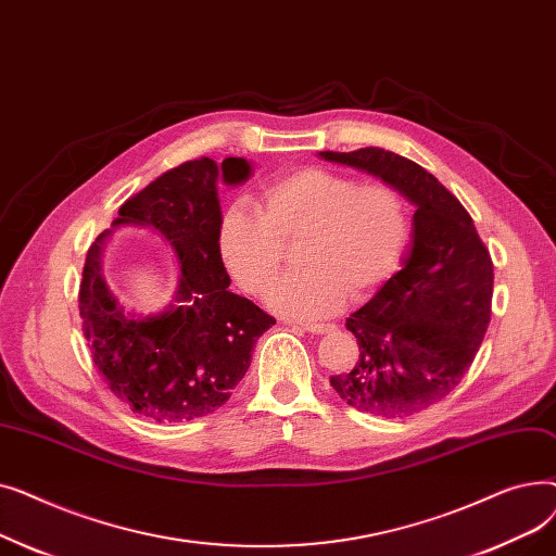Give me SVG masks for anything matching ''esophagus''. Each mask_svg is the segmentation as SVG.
I'll use <instances>...</instances> for the list:
<instances>
[{"label": "esophagus", "mask_w": 556, "mask_h": 556, "mask_svg": "<svg viewBox=\"0 0 556 556\" xmlns=\"http://www.w3.org/2000/svg\"><path fill=\"white\" fill-rule=\"evenodd\" d=\"M300 329L306 331V333L323 336V333H331L336 329V325H329V323H304V325H300Z\"/></svg>", "instance_id": "34e87169"}]
</instances>
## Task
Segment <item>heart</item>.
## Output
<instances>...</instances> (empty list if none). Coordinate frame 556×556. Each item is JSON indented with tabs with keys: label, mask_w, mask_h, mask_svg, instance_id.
<instances>
[{
	"label": "heart",
	"mask_w": 556,
	"mask_h": 556,
	"mask_svg": "<svg viewBox=\"0 0 556 556\" xmlns=\"http://www.w3.org/2000/svg\"><path fill=\"white\" fill-rule=\"evenodd\" d=\"M302 268L268 295L273 311L315 319L346 295L367 300L399 270L407 243V212L386 182L356 185L327 168H300L261 189L254 210L233 202L216 229V252L227 275L250 295H263L295 243Z\"/></svg>",
	"instance_id": "obj_1"
}]
</instances>
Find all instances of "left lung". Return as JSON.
I'll return each mask as SVG.
<instances>
[{"label": "left lung", "mask_w": 556, "mask_h": 556, "mask_svg": "<svg viewBox=\"0 0 556 556\" xmlns=\"http://www.w3.org/2000/svg\"><path fill=\"white\" fill-rule=\"evenodd\" d=\"M319 157L376 175L417 207L403 268L346 317L358 340L354 369L331 376L356 410L413 417L446 399L478 354L491 319L489 250L462 202L413 160L376 146Z\"/></svg>", "instance_id": "8db88e82"}]
</instances>
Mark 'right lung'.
Segmentation results:
<instances>
[{
	"mask_svg": "<svg viewBox=\"0 0 556 556\" xmlns=\"http://www.w3.org/2000/svg\"><path fill=\"white\" fill-rule=\"evenodd\" d=\"M250 173L243 157H200L122 204L114 227H151L178 256V293L162 313L130 315L112 295L101 273L112 229L87 250L78 290L83 336L112 394L143 419L173 424L214 413L241 383L256 340L275 325L273 315L227 290L216 252L218 180L233 187Z\"/></svg>",
	"mask_w": 556,
	"mask_h": 556,
	"instance_id": "1",
	"label": "right lung"
}]
</instances>
